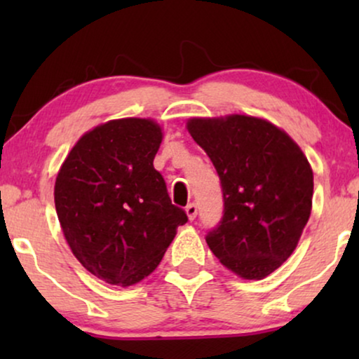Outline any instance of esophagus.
I'll return each instance as SVG.
<instances>
[{
    "mask_svg": "<svg viewBox=\"0 0 359 359\" xmlns=\"http://www.w3.org/2000/svg\"><path fill=\"white\" fill-rule=\"evenodd\" d=\"M186 214H188L189 220H194L196 215H198V205H196L194 203L186 205Z\"/></svg>",
    "mask_w": 359,
    "mask_h": 359,
    "instance_id": "34e87169",
    "label": "esophagus"
}]
</instances>
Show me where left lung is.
<instances>
[{"label":"left lung","mask_w":359,"mask_h":359,"mask_svg":"<svg viewBox=\"0 0 359 359\" xmlns=\"http://www.w3.org/2000/svg\"><path fill=\"white\" fill-rule=\"evenodd\" d=\"M217 170L224 215L205 235L210 252L243 279H263L297 247L312 209L313 173L299 145L252 116L188 121Z\"/></svg>","instance_id":"8db88e82"}]
</instances>
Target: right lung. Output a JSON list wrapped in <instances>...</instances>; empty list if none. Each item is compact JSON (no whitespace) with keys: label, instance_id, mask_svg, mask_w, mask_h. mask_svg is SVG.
<instances>
[{"label":"right lung","instance_id":"add662e5","mask_svg":"<svg viewBox=\"0 0 359 359\" xmlns=\"http://www.w3.org/2000/svg\"><path fill=\"white\" fill-rule=\"evenodd\" d=\"M160 126L116 119L86 132L63 161L55 209L78 262L114 286H132L158 266L176 229L188 222L154 168Z\"/></svg>","mask_w":359,"mask_h":359}]
</instances>
